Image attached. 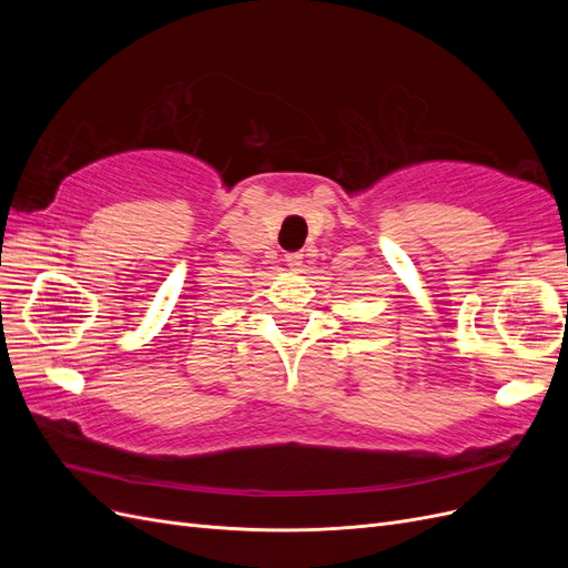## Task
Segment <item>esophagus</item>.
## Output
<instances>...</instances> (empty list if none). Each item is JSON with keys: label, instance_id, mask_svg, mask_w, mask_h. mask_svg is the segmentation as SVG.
<instances>
[{"label": "esophagus", "instance_id": "esophagus-1", "mask_svg": "<svg viewBox=\"0 0 568 568\" xmlns=\"http://www.w3.org/2000/svg\"><path fill=\"white\" fill-rule=\"evenodd\" d=\"M286 265L291 267V270H301L303 267V253L301 251H294V253H286Z\"/></svg>", "mask_w": 568, "mask_h": 568}]
</instances>
